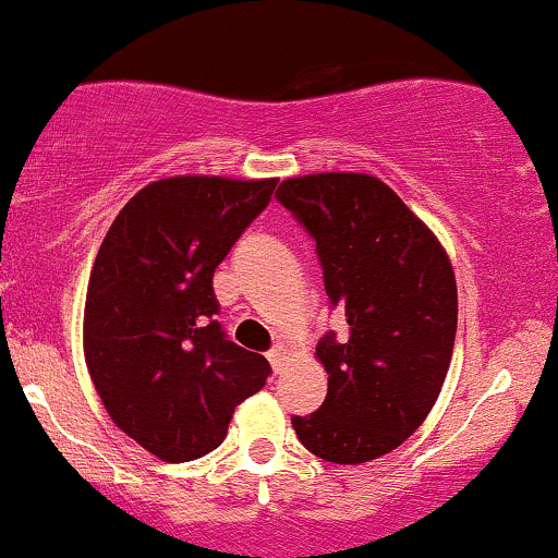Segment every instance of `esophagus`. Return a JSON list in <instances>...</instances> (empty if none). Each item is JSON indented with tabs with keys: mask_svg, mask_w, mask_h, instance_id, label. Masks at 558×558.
I'll list each match as a JSON object with an SVG mask.
<instances>
[{
	"mask_svg": "<svg viewBox=\"0 0 558 558\" xmlns=\"http://www.w3.org/2000/svg\"><path fill=\"white\" fill-rule=\"evenodd\" d=\"M287 354H290V349L284 347V343H277V347L271 349V352H268V363H271V367L274 371H281V365H284V360H287Z\"/></svg>",
	"mask_w": 558,
	"mask_h": 558,
	"instance_id": "34e87169",
	"label": "esophagus"
}]
</instances>
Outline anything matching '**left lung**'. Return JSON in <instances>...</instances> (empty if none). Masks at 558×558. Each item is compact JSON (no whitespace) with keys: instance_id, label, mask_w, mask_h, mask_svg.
<instances>
[{"instance_id":"8db88e82","label":"left lung","mask_w":558,"mask_h":558,"mask_svg":"<svg viewBox=\"0 0 558 558\" xmlns=\"http://www.w3.org/2000/svg\"><path fill=\"white\" fill-rule=\"evenodd\" d=\"M277 198L317 241L325 292L349 325L319 338L327 398L292 427L325 462H371L416 433L444 387L457 338L451 263L376 177H298Z\"/></svg>"}]
</instances>
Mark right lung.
Here are the masks:
<instances>
[{"label":"right lung","mask_w":558,"mask_h":558,"mask_svg":"<svg viewBox=\"0 0 558 558\" xmlns=\"http://www.w3.org/2000/svg\"><path fill=\"white\" fill-rule=\"evenodd\" d=\"M277 180L171 177L114 217L85 298V363L112 422L166 462L226 440L271 365L228 341L215 268L271 201Z\"/></svg>","instance_id":"right-lung-1"}]
</instances>
